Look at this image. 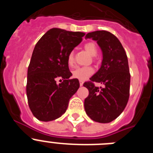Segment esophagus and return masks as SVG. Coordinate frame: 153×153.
<instances>
[{
    "instance_id": "1",
    "label": "esophagus",
    "mask_w": 153,
    "mask_h": 153,
    "mask_svg": "<svg viewBox=\"0 0 153 153\" xmlns=\"http://www.w3.org/2000/svg\"><path fill=\"white\" fill-rule=\"evenodd\" d=\"M83 81L81 80V79H79V85H80V86H83Z\"/></svg>"
}]
</instances>
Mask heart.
I'll list each match as a JSON object with an SVG mask.
<instances>
[{
	"mask_svg": "<svg viewBox=\"0 0 153 153\" xmlns=\"http://www.w3.org/2000/svg\"><path fill=\"white\" fill-rule=\"evenodd\" d=\"M84 49L93 56H97V53H98V48L95 43H93V42L86 43L84 45ZM67 63L70 66H73L74 64V53L73 51H71L67 56ZM93 72H94V70L90 67H78L75 70H74L73 76L76 79L83 80L90 76L93 74Z\"/></svg>",
	"mask_w": 153,
	"mask_h": 153,
	"instance_id": "b5f03b06",
	"label": "heart"
}]
</instances>
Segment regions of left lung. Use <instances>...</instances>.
Returning <instances> with one entry per match:
<instances>
[{
	"instance_id": "1",
	"label": "left lung",
	"mask_w": 153,
	"mask_h": 153,
	"mask_svg": "<svg viewBox=\"0 0 153 153\" xmlns=\"http://www.w3.org/2000/svg\"><path fill=\"white\" fill-rule=\"evenodd\" d=\"M85 38L97 40L102 52L101 67L83 83L88 89L85 99L86 114L93 121L101 123L112 122L125 109L129 97L130 74L126 53L117 36L106 30L88 33ZM100 82L104 88H97Z\"/></svg>"
}]
</instances>
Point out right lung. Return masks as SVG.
<instances>
[{
	"mask_svg": "<svg viewBox=\"0 0 153 153\" xmlns=\"http://www.w3.org/2000/svg\"><path fill=\"white\" fill-rule=\"evenodd\" d=\"M84 35L53 28L35 45L27 70L26 90L29 107L37 120L47 122L61 117L79 89V80L70 79L72 74L67 56Z\"/></svg>",
	"mask_w": 153,
	"mask_h": 153,
	"instance_id": "add662e5",
	"label": "right lung"
}]
</instances>
